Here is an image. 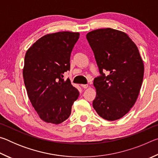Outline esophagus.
<instances>
[{
    "instance_id": "1",
    "label": "esophagus",
    "mask_w": 158,
    "mask_h": 158,
    "mask_svg": "<svg viewBox=\"0 0 158 158\" xmlns=\"http://www.w3.org/2000/svg\"><path fill=\"white\" fill-rule=\"evenodd\" d=\"M81 86L83 88V89H87L88 87H89V85H88L87 84H81Z\"/></svg>"
}]
</instances>
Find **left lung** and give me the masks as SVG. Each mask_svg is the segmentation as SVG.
I'll return each mask as SVG.
<instances>
[{
  "label": "left lung",
  "mask_w": 158,
  "mask_h": 158,
  "mask_svg": "<svg viewBox=\"0 0 158 158\" xmlns=\"http://www.w3.org/2000/svg\"><path fill=\"white\" fill-rule=\"evenodd\" d=\"M86 38L100 73L93 81V108L107 121L121 118L135 105L143 82L138 48L126 33L110 28L90 31Z\"/></svg>",
  "instance_id": "left-lung-1"
}]
</instances>
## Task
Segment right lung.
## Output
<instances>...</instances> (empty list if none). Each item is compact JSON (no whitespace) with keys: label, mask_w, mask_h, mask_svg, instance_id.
Here are the masks:
<instances>
[{"label":"right lung","mask_w":158,"mask_h":158,"mask_svg":"<svg viewBox=\"0 0 158 158\" xmlns=\"http://www.w3.org/2000/svg\"><path fill=\"white\" fill-rule=\"evenodd\" d=\"M79 33L63 31L45 35L26 53L23 77L29 100L40 118L60 124L70 116L79 93L65 81L70 69V55Z\"/></svg>","instance_id":"right-lung-1"}]
</instances>
